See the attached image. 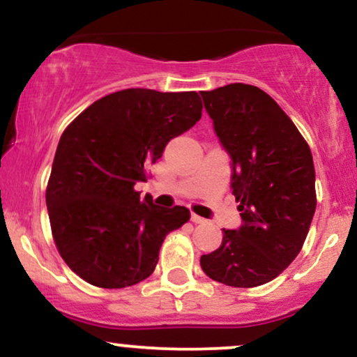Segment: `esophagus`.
<instances>
[{
	"instance_id": "1",
	"label": "esophagus",
	"mask_w": 357,
	"mask_h": 357,
	"mask_svg": "<svg viewBox=\"0 0 357 357\" xmlns=\"http://www.w3.org/2000/svg\"><path fill=\"white\" fill-rule=\"evenodd\" d=\"M191 221L192 223H198V225H202V223H204V218H202V216H198V215H195V213H191Z\"/></svg>"
}]
</instances>
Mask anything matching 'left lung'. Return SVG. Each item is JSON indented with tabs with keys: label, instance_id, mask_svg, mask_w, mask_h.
I'll return each mask as SVG.
<instances>
[{
	"label": "left lung",
	"instance_id": "8db88e82",
	"mask_svg": "<svg viewBox=\"0 0 357 357\" xmlns=\"http://www.w3.org/2000/svg\"><path fill=\"white\" fill-rule=\"evenodd\" d=\"M221 146L231 158L241 227L223 230L220 248L199 258L225 285H264L298 255L315 211L309 144L268 93L247 84L202 92Z\"/></svg>",
	"mask_w": 357,
	"mask_h": 357
}]
</instances>
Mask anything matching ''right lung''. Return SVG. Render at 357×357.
<instances>
[{"label": "right lung", "instance_id": "1", "mask_svg": "<svg viewBox=\"0 0 357 357\" xmlns=\"http://www.w3.org/2000/svg\"><path fill=\"white\" fill-rule=\"evenodd\" d=\"M202 110L196 92L126 89L93 102L63 130L47 208L72 272L102 289H124L154 272L166 235L190 220V210L155 206L134 186Z\"/></svg>", "mask_w": 357, "mask_h": 357}]
</instances>
